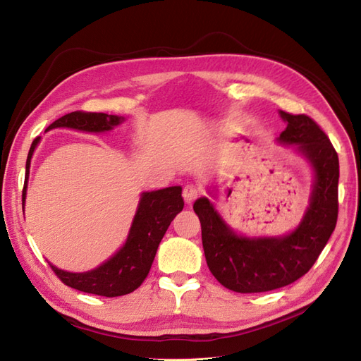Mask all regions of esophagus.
<instances>
[{
  "instance_id": "34e87169",
  "label": "esophagus",
  "mask_w": 361,
  "mask_h": 361,
  "mask_svg": "<svg viewBox=\"0 0 361 361\" xmlns=\"http://www.w3.org/2000/svg\"><path fill=\"white\" fill-rule=\"evenodd\" d=\"M199 195H200L199 189H197L196 185H193V184L185 185L184 190H183V197H184L185 203H193L199 197Z\"/></svg>"
}]
</instances>
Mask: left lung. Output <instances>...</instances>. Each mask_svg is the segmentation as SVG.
<instances>
[{
    "instance_id": "obj_1",
    "label": "left lung",
    "mask_w": 361,
    "mask_h": 361,
    "mask_svg": "<svg viewBox=\"0 0 361 361\" xmlns=\"http://www.w3.org/2000/svg\"><path fill=\"white\" fill-rule=\"evenodd\" d=\"M288 123L277 138L293 145L311 164L314 184L310 207L293 231L280 238H245L234 233L207 197L195 202L207 264L224 288L239 293L288 286L314 265L338 219L339 161L331 140L307 115L280 111Z\"/></svg>"
}]
</instances>
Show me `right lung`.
Segmentation results:
<instances>
[{"label": "right lung", "instance_id": "add662e5", "mask_svg": "<svg viewBox=\"0 0 361 361\" xmlns=\"http://www.w3.org/2000/svg\"><path fill=\"white\" fill-rule=\"evenodd\" d=\"M123 122L122 116L76 111L54 121L47 131L53 128H72L87 133H104ZM39 143L37 137L29 149L26 159L25 185L22 192V205L25 207L30 159ZM184 208L181 187L172 185L166 189L145 192L140 197L138 208L127 242L118 252L97 269L85 273H71L60 270L50 264L56 276L66 286L85 293L100 296H122L134 292L147 277L156 250L168 230L172 219Z\"/></svg>", "mask_w": 361, "mask_h": 361}]
</instances>
